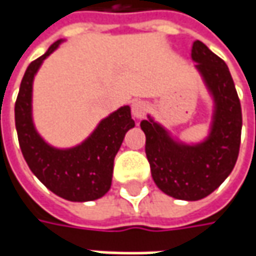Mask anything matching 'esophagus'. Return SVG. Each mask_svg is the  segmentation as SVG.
I'll return each instance as SVG.
<instances>
[{"label": "esophagus", "instance_id": "esophagus-1", "mask_svg": "<svg viewBox=\"0 0 256 256\" xmlns=\"http://www.w3.org/2000/svg\"><path fill=\"white\" fill-rule=\"evenodd\" d=\"M146 111H148V105H146V102L140 101V100L134 101L132 102L134 118H136V120H141V118H144V116H145Z\"/></svg>", "mask_w": 256, "mask_h": 256}]
</instances>
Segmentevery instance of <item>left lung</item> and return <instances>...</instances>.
I'll use <instances>...</instances> for the list:
<instances>
[{"instance_id":"8db88e82","label":"left lung","mask_w":256,"mask_h":256,"mask_svg":"<svg viewBox=\"0 0 256 256\" xmlns=\"http://www.w3.org/2000/svg\"><path fill=\"white\" fill-rule=\"evenodd\" d=\"M191 56L214 98L208 138L194 145L178 142L150 115L141 122L154 182L184 201L202 200L226 180L238 160L242 128L241 102L226 64L201 41L194 42Z\"/></svg>"}]
</instances>
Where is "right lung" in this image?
I'll return each instance as SVG.
<instances>
[{
    "mask_svg": "<svg viewBox=\"0 0 256 256\" xmlns=\"http://www.w3.org/2000/svg\"><path fill=\"white\" fill-rule=\"evenodd\" d=\"M61 42L58 40L28 65L15 101V128L30 170L50 191L68 201H94L110 191L114 158L135 122L131 108L124 105L104 118L84 142L74 148L58 150L45 142L32 122V82L42 61Z\"/></svg>",
    "mask_w": 256,
    "mask_h": 256,
    "instance_id": "right-lung-1",
    "label": "right lung"
}]
</instances>
